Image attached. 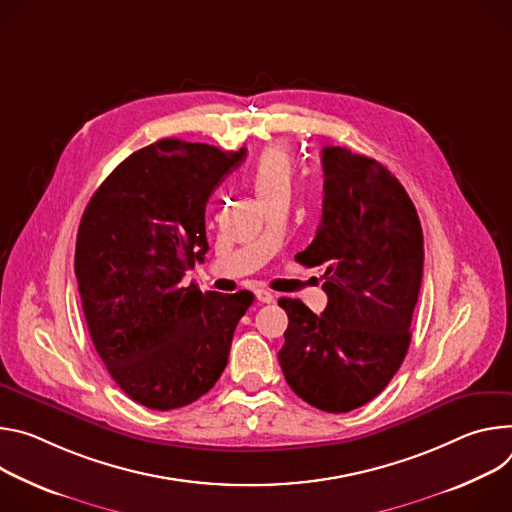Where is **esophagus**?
<instances>
[{
  "mask_svg": "<svg viewBox=\"0 0 512 512\" xmlns=\"http://www.w3.org/2000/svg\"><path fill=\"white\" fill-rule=\"evenodd\" d=\"M254 295H256V299H258L260 303H272V301H274V295L268 293V291H264V289H256Z\"/></svg>",
  "mask_w": 512,
  "mask_h": 512,
  "instance_id": "esophagus-1",
  "label": "esophagus"
}]
</instances>
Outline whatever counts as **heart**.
I'll list each match as a JSON object with an SVG mask.
<instances>
[{"mask_svg": "<svg viewBox=\"0 0 512 512\" xmlns=\"http://www.w3.org/2000/svg\"><path fill=\"white\" fill-rule=\"evenodd\" d=\"M291 185V158L289 152L280 144L268 146L256 160L254 173H252V187L258 195V199H264L266 195L289 189Z\"/></svg>", "mask_w": 512, "mask_h": 512, "instance_id": "obj_1", "label": "heart"}]
</instances>
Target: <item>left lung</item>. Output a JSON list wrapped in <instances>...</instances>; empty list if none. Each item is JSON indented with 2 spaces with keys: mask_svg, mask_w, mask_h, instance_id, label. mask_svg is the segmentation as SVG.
I'll list each match as a JSON object with an SVG mask.
<instances>
[{
  "mask_svg": "<svg viewBox=\"0 0 512 512\" xmlns=\"http://www.w3.org/2000/svg\"><path fill=\"white\" fill-rule=\"evenodd\" d=\"M323 215L315 240L295 256L323 270L327 307L315 315L282 297L289 315L278 362L297 396L327 413L370 403L401 368L423 276L417 209L386 166L325 146Z\"/></svg>",
  "mask_w": 512,
  "mask_h": 512,
  "instance_id": "left-lung-1",
  "label": "left lung"
}]
</instances>
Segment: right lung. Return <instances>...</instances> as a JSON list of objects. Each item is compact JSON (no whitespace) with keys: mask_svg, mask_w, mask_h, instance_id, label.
I'll return each instance as SVG.
<instances>
[{"mask_svg":"<svg viewBox=\"0 0 512 512\" xmlns=\"http://www.w3.org/2000/svg\"><path fill=\"white\" fill-rule=\"evenodd\" d=\"M244 158V148L158 140L118 164L81 217L75 274L93 346L148 409H179L213 388L254 301L181 285L209 250L205 205Z\"/></svg>","mask_w":512,"mask_h":512,"instance_id":"add662e5","label":"right lung"}]
</instances>
